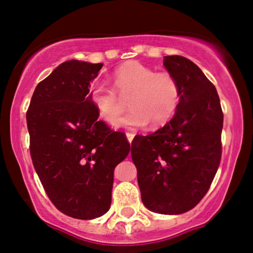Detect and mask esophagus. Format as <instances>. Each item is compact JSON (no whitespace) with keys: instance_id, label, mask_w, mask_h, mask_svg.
Here are the masks:
<instances>
[{"instance_id":"34e87169","label":"esophagus","mask_w":253,"mask_h":253,"mask_svg":"<svg viewBox=\"0 0 253 253\" xmlns=\"http://www.w3.org/2000/svg\"><path fill=\"white\" fill-rule=\"evenodd\" d=\"M133 137H135V135H133L132 132H126V138H127V141L130 142V143H131V142H132Z\"/></svg>"}]
</instances>
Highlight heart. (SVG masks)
Wrapping results in <instances>:
<instances>
[{
  "instance_id": "obj_1",
  "label": "heart",
  "mask_w": 253,
  "mask_h": 253,
  "mask_svg": "<svg viewBox=\"0 0 253 253\" xmlns=\"http://www.w3.org/2000/svg\"><path fill=\"white\" fill-rule=\"evenodd\" d=\"M112 87L92 86L90 102L106 124L114 126L124 108L119 96H130L132 110L118 119L117 126L137 129L149 122L153 126L169 123L181 103L182 90L179 79L170 72H156L138 61H127L112 74Z\"/></svg>"
}]
</instances>
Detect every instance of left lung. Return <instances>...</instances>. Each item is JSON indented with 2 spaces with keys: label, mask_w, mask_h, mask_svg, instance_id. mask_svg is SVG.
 <instances>
[{
  "label": "left lung",
  "mask_w": 253,
  "mask_h": 253,
  "mask_svg": "<svg viewBox=\"0 0 253 253\" xmlns=\"http://www.w3.org/2000/svg\"><path fill=\"white\" fill-rule=\"evenodd\" d=\"M163 65L179 79L182 96L169 123L131 142L141 198L161 214L192 210L209 192L221 160L224 115L218 92L194 62L165 56Z\"/></svg>",
  "instance_id": "8db88e82"
}]
</instances>
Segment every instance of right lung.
I'll return each instance as SVG.
<instances>
[{"mask_svg":"<svg viewBox=\"0 0 253 253\" xmlns=\"http://www.w3.org/2000/svg\"><path fill=\"white\" fill-rule=\"evenodd\" d=\"M103 64L62 62L35 87L27 110L33 166L49 200L76 219L98 218L111 205L114 170L130 151L88 97Z\"/></svg>","mask_w":253,"mask_h":253,"instance_id":"1","label":"right lung"}]
</instances>
